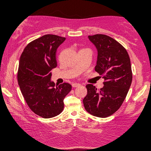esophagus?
<instances>
[{
	"mask_svg": "<svg viewBox=\"0 0 151 151\" xmlns=\"http://www.w3.org/2000/svg\"><path fill=\"white\" fill-rule=\"evenodd\" d=\"M72 86L73 88H76V87H79V86H81V84H78V83H73L72 84Z\"/></svg>",
	"mask_w": 151,
	"mask_h": 151,
	"instance_id": "34e87169",
	"label": "esophagus"
}]
</instances>
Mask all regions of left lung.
I'll use <instances>...</instances> for the list:
<instances>
[{
	"label": "left lung",
	"mask_w": 151,
	"mask_h": 151,
	"mask_svg": "<svg viewBox=\"0 0 151 151\" xmlns=\"http://www.w3.org/2000/svg\"><path fill=\"white\" fill-rule=\"evenodd\" d=\"M88 38L97 50L95 70L104 82L99 91L92 84L86 85L88 94L83 103L89 114L104 118L114 114L127 97L132 81L130 60L127 50L111 37L95 34Z\"/></svg>",
	"instance_id": "left-lung-1"
}]
</instances>
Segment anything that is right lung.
Instances as JSON below:
<instances>
[{
  "label": "right lung",
  "instance_id": "right-lung-1",
  "mask_svg": "<svg viewBox=\"0 0 151 151\" xmlns=\"http://www.w3.org/2000/svg\"><path fill=\"white\" fill-rule=\"evenodd\" d=\"M65 37L47 34L28 43L19 60L17 81L22 95L34 113L51 118L63 110V99L71 85H55L51 81V70L57 66V49Z\"/></svg>",
  "mask_w": 151,
  "mask_h": 151
}]
</instances>
